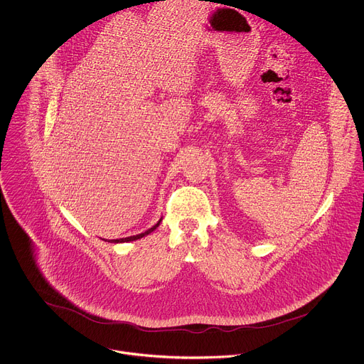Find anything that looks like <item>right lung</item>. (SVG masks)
<instances>
[{
	"label": "right lung",
	"mask_w": 364,
	"mask_h": 364,
	"mask_svg": "<svg viewBox=\"0 0 364 364\" xmlns=\"http://www.w3.org/2000/svg\"><path fill=\"white\" fill-rule=\"evenodd\" d=\"M160 223H161V220H159V223L156 224V225H153L151 228H149L147 231H144V232H141V234H139V235H133V237H127V238H120V240H112V241H109V242H129V241H136V240H140V238H143V237H146V235H149L150 232H153L159 225H160Z\"/></svg>",
	"instance_id": "obj_1"
}]
</instances>
